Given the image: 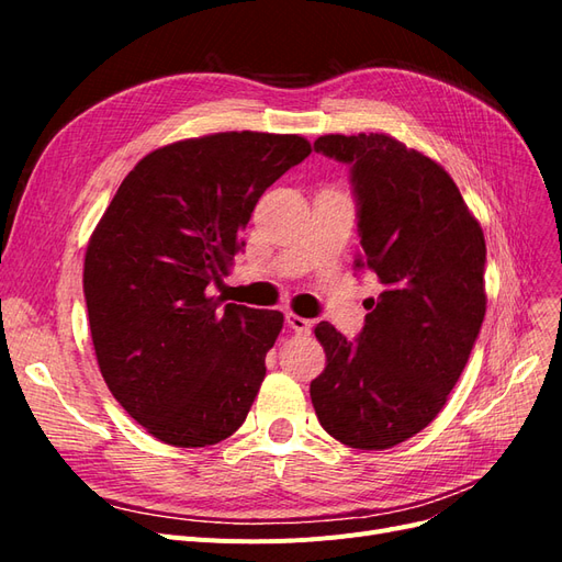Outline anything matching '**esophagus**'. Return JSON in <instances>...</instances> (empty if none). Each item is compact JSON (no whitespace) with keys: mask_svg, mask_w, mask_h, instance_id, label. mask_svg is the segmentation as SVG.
I'll return each instance as SVG.
<instances>
[{"mask_svg":"<svg viewBox=\"0 0 562 562\" xmlns=\"http://www.w3.org/2000/svg\"><path fill=\"white\" fill-rule=\"evenodd\" d=\"M285 323L291 326L297 335H310L312 333V321L310 318H302L293 312H285Z\"/></svg>","mask_w":562,"mask_h":562,"instance_id":"34e87169","label":"esophagus"}]
</instances>
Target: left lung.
<instances>
[{
	"mask_svg": "<svg viewBox=\"0 0 562 562\" xmlns=\"http://www.w3.org/2000/svg\"><path fill=\"white\" fill-rule=\"evenodd\" d=\"M316 151L351 166L363 255L382 293L347 342L328 321L314 335L326 368L310 394L339 443L386 450L443 411L485 316V236L448 171L386 133L321 135Z\"/></svg>",
	"mask_w": 562,
	"mask_h": 562,
	"instance_id": "8db88e82",
	"label": "left lung"
}]
</instances>
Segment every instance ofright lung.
<instances>
[{
  "instance_id": "add662e5",
  "label": "right lung",
  "mask_w": 562,
  "mask_h": 562,
  "mask_svg": "<svg viewBox=\"0 0 562 562\" xmlns=\"http://www.w3.org/2000/svg\"><path fill=\"white\" fill-rule=\"evenodd\" d=\"M310 155L288 133L178 140L135 164L95 225L83 295L100 375L161 443L215 446L258 396L283 314L223 307L209 285L229 274L267 187Z\"/></svg>"
}]
</instances>
